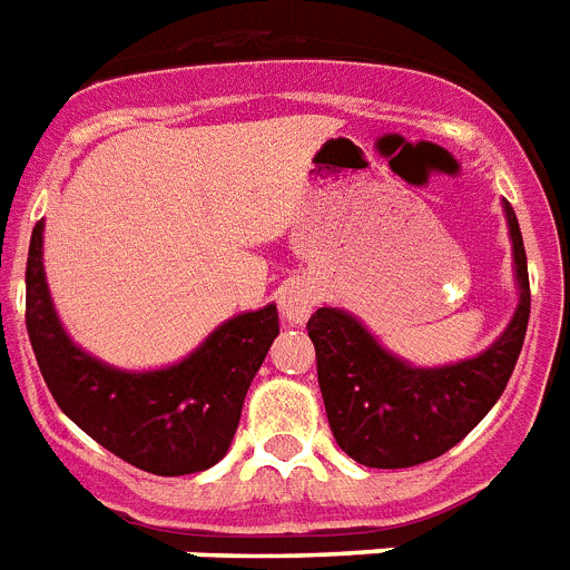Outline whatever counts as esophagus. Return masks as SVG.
Here are the masks:
<instances>
[{
    "instance_id": "esophagus-1",
    "label": "esophagus",
    "mask_w": 570,
    "mask_h": 570,
    "mask_svg": "<svg viewBox=\"0 0 570 570\" xmlns=\"http://www.w3.org/2000/svg\"><path fill=\"white\" fill-rule=\"evenodd\" d=\"M314 305H317V294H314V285L305 279H291L279 288V312L288 323H305L312 317Z\"/></svg>"
}]
</instances>
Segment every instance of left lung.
<instances>
[{
    "instance_id": "1",
    "label": "left lung",
    "mask_w": 570,
    "mask_h": 570,
    "mask_svg": "<svg viewBox=\"0 0 570 570\" xmlns=\"http://www.w3.org/2000/svg\"><path fill=\"white\" fill-rule=\"evenodd\" d=\"M504 206L519 305L492 346L443 366L399 358L346 308L308 320L317 381L337 445L370 469H407L440 458L492 411L510 381L530 320L528 256L519 218Z\"/></svg>"
}]
</instances>
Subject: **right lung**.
Segmentation results:
<instances>
[{
    "mask_svg": "<svg viewBox=\"0 0 570 570\" xmlns=\"http://www.w3.org/2000/svg\"><path fill=\"white\" fill-rule=\"evenodd\" d=\"M42 229L40 220L28 247L26 326L60 411L142 472L177 478L212 469L229 451L250 381L279 335L276 305L224 320L177 364L121 370L81 350L60 323L42 267Z\"/></svg>",
    "mask_w": 570,
    "mask_h": 570,
    "instance_id": "1",
    "label": "right lung"
}]
</instances>
